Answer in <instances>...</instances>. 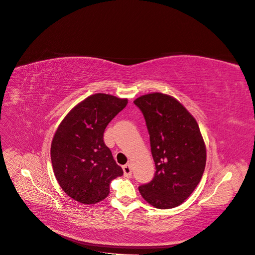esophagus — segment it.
Listing matches in <instances>:
<instances>
[{
    "label": "esophagus",
    "instance_id": "34e87169",
    "mask_svg": "<svg viewBox=\"0 0 255 255\" xmlns=\"http://www.w3.org/2000/svg\"><path fill=\"white\" fill-rule=\"evenodd\" d=\"M123 171H124V176H125L126 178H130V177H131V173H132L130 164L124 165V166H123Z\"/></svg>",
    "mask_w": 255,
    "mask_h": 255
}]
</instances>
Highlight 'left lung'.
<instances>
[{
  "label": "left lung",
  "mask_w": 255,
  "mask_h": 255,
  "mask_svg": "<svg viewBox=\"0 0 255 255\" xmlns=\"http://www.w3.org/2000/svg\"><path fill=\"white\" fill-rule=\"evenodd\" d=\"M134 104L145 120L156 166L153 180L138 190L157 209L178 207L194 191L206 166L197 122L177 99L162 93L146 94Z\"/></svg>",
  "instance_id": "left-lung-1"
}]
</instances>
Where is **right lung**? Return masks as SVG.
Listing matches in <instances>:
<instances>
[{"label":"right lung","instance_id":"add662e5","mask_svg":"<svg viewBox=\"0 0 255 255\" xmlns=\"http://www.w3.org/2000/svg\"><path fill=\"white\" fill-rule=\"evenodd\" d=\"M127 103V99L94 94L73 107L58 127L50 146L51 164L61 188L76 202H101L110 194L111 182L123 175L103 133Z\"/></svg>","mask_w":255,"mask_h":255}]
</instances>
